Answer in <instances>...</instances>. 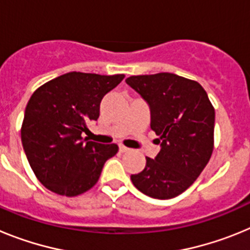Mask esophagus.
<instances>
[{
    "instance_id": "34e87169",
    "label": "esophagus",
    "mask_w": 250,
    "mask_h": 250,
    "mask_svg": "<svg viewBox=\"0 0 250 250\" xmlns=\"http://www.w3.org/2000/svg\"><path fill=\"white\" fill-rule=\"evenodd\" d=\"M119 151H120V152H127V151H129V147L124 146V145H119Z\"/></svg>"
}]
</instances>
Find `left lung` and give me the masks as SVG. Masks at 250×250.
<instances>
[{
    "label": "left lung",
    "instance_id": "1",
    "mask_svg": "<svg viewBox=\"0 0 250 250\" xmlns=\"http://www.w3.org/2000/svg\"><path fill=\"white\" fill-rule=\"evenodd\" d=\"M126 83L150 107V126L161 149L155 159L131 175L145 195L171 199L185 191L200 175L214 149L215 111L199 83L170 72L139 75Z\"/></svg>",
    "mask_w": 250,
    "mask_h": 250
}]
</instances>
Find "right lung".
<instances>
[{"mask_svg": "<svg viewBox=\"0 0 250 250\" xmlns=\"http://www.w3.org/2000/svg\"><path fill=\"white\" fill-rule=\"evenodd\" d=\"M125 75L67 72L40 86L28 100L21 140L39 182L59 195L76 196L90 190L100 178L116 144L104 145L83 138L86 124L96 121L100 103Z\"/></svg>", "mask_w": 250, "mask_h": 250, "instance_id": "1", "label": "right lung"}]
</instances>
